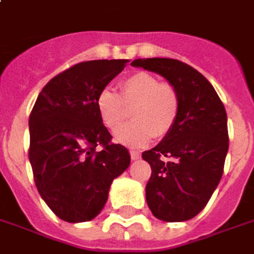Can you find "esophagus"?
<instances>
[{"label":"esophagus","mask_w":254,"mask_h":254,"mask_svg":"<svg viewBox=\"0 0 254 254\" xmlns=\"http://www.w3.org/2000/svg\"><path fill=\"white\" fill-rule=\"evenodd\" d=\"M140 157H141V154H140L139 151H130V158H132L133 161H137V159H140Z\"/></svg>","instance_id":"1"}]
</instances>
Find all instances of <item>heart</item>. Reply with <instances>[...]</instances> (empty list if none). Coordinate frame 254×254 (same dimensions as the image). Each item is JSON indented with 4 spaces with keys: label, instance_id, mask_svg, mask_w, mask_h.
Returning <instances> with one entry per match:
<instances>
[{
    "label": "heart",
    "instance_id": "1",
    "mask_svg": "<svg viewBox=\"0 0 254 254\" xmlns=\"http://www.w3.org/2000/svg\"><path fill=\"white\" fill-rule=\"evenodd\" d=\"M125 102L135 104V121L124 129L126 122ZM96 110L102 122L121 144L139 148L148 144L155 136L165 137L175 127L180 111V96L169 82H161L157 75L147 71L130 74L121 82V96L110 88L102 89L96 96Z\"/></svg>",
    "mask_w": 254,
    "mask_h": 254
}]
</instances>
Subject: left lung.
Returning a JSON list of instances; mask_svg holds the SVG:
<instances>
[{
    "label": "left lung",
    "mask_w": 254,
    "mask_h": 254,
    "mask_svg": "<svg viewBox=\"0 0 254 254\" xmlns=\"http://www.w3.org/2000/svg\"><path fill=\"white\" fill-rule=\"evenodd\" d=\"M132 65L159 74L180 96L175 127L143 152L152 170L145 186L147 205L164 221L192 219L206 206L223 176L228 152L226 109L206 78L180 60L136 59Z\"/></svg>",
    "instance_id": "left-lung-1"
}]
</instances>
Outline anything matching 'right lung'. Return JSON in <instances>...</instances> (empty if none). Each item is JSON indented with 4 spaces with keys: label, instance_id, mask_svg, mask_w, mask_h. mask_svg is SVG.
<instances>
[{
    "label": "right lung",
    "instance_id": "obj_1",
    "mask_svg": "<svg viewBox=\"0 0 254 254\" xmlns=\"http://www.w3.org/2000/svg\"><path fill=\"white\" fill-rule=\"evenodd\" d=\"M127 62L90 60L72 65L44 86L30 114L28 159L35 186L64 221L95 219L109 199L113 180L130 165L129 151L111 143L96 110L97 93Z\"/></svg>",
    "mask_w": 254,
    "mask_h": 254
}]
</instances>
